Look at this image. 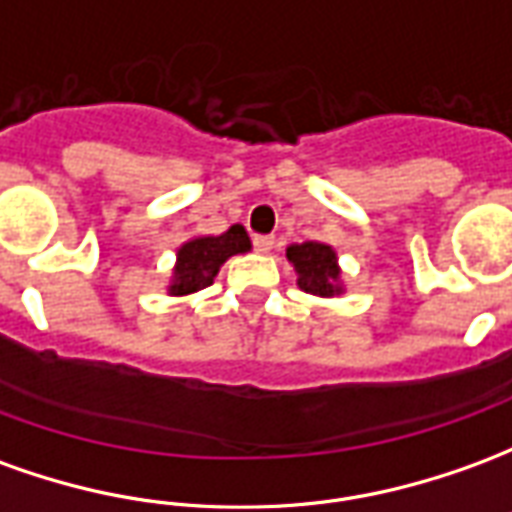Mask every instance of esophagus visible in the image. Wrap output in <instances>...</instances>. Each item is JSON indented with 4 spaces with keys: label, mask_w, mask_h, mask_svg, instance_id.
I'll return each mask as SVG.
<instances>
[{
    "label": "esophagus",
    "mask_w": 512,
    "mask_h": 512,
    "mask_svg": "<svg viewBox=\"0 0 512 512\" xmlns=\"http://www.w3.org/2000/svg\"><path fill=\"white\" fill-rule=\"evenodd\" d=\"M252 244H255L257 252H263V255H266V252L274 249V238H271V235H255V241H252Z\"/></svg>",
    "instance_id": "1"
}]
</instances>
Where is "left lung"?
<instances>
[{
	"label": "left lung",
	"instance_id": "8db88e82",
	"mask_svg": "<svg viewBox=\"0 0 512 512\" xmlns=\"http://www.w3.org/2000/svg\"><path fill=\"white\" fill-rule=\"evenodd\" d=\"M285 257L293 263L296 285L305 293L330 299V296L343 291L341 266H338V255L332 246L316 244V241L291 244L285 249Z\"/></svg>",
	"mask_w": 512,
	"mask_h": 512
}]
</instances>
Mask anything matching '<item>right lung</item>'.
Masks as SVG:
<instances>
[{
	"mask_svg": "<svg viewBox=\"0 0 512 512\" xmlns=\"http://www.w3.org/2000/svg\"><path fill=\"white\" fill-rule=\"evenodd\" d=\"M252 249V241L241 224H232L230 230L221 235H202L191 238L177 249V263H174V277H171V296H188L213 285L219 268L232 255H244Z\"/></svg>",
	"mask_w": 512,
	"mask_h": 512,
	"instance_id": "add662e5",
	"label": "right lung"
}]
</instances>
